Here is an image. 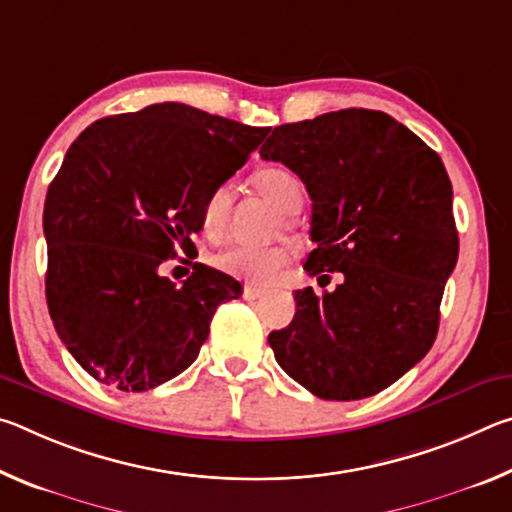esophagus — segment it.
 <instances>
[{
  "instance_id": "obj_1",
  "label": "esophagus",
  "mask_w": 512,
  "mask_h": 512,
  "mask_svg": "<svg viewBox=\"0 0 512 512\" xmlns=\"http://www.w3.org/2000/svg\"><path fill=\"white\" fill-rule=\"evenodd\" d=\"M262 289H255V287H244V298L246 300H257V298H262Z\"/></svg>"
}]
</instances>
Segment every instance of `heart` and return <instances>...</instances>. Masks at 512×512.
<instances>
[{"label": "heart", "instance_id": "obj_1", "mask_svg": "<svg viewBox=\"0 0 512 512\" xmlns=\"http://www.w3.org/2000/svg\"><path fill=\"white\" fill-rule=\"evenodd\" d=\"M250 187L259 196L271 201L282 212V225L287 230L296 228L291 214H296L305 201V187H302L296 173L282 167H264L253 173ZM232 196L228 187L212 189L201 207V228L210 239H221L230 225ZM289 259V250L284 246H230L212 257V264L223 273L241 277L250 284H268Z\"/></svg>", "mask_w": 512, "mask_h": 512}]
</instances>
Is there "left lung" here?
I'll return each instance as SVG.
<instances>
[{
    "label": "left lung",
    "instance_id": "1",
    "mask_svg": "<svg viewBox=\"0 0 512 512\" xmlns=\"http://www.w3.org/2000/svg\"><path fill=\"white\" fill-rule=\"evenodd\" d=\"M305 183V271L332 293L296 291V316L268 334L289 377L320 400L384 391L431 350L458 259L452 183L418 135L379 110L348 108L273 128L259 149Z\"/></svg>",
    "mask_w": 512,
    "mask_h": 512
}]
</instances>
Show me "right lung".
I'll return each instance as SVG.
<instances>
[{
  "mask_svg": "<svg viewBox=\"0 0 512 512\" xmlns=\"http://www.w3.org/2000/svg\"><path fill=\"white\" fill-rule=\"evenodd\" d=\"M266 135L167 101L94 121L69 146L42 214L45 291L60 341L88 375L140 393L192 366L216 307L241 284L194 264L176 287L160 268L192 253L207 194Z\"/></svg>",
  "mask_w": 512,
  "mask_h": 512,
  "instance_id": "add662e5",
  "label": "right lung"
}]
</instances>
